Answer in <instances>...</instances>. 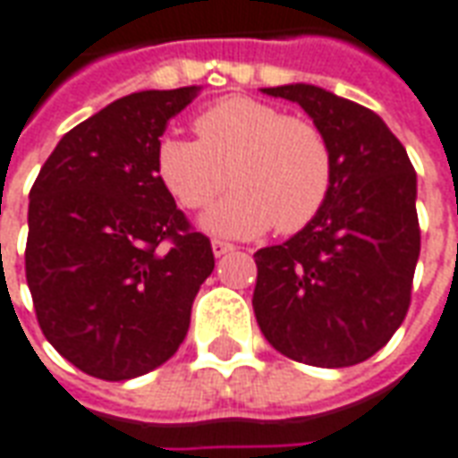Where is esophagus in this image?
<instances>
[{
  "instance_id": "34e87169",
  "label": "esophagus",
  "mask_w": 458,
  "mask_h": 458,
  "mask_svg": "<svg viewBox=\"0 0 458 458\" xmlns=\"http://www.w3.org/2000/svg\"><path fill=\"white\" fill-rule=\"evenodd\" d=\"M210 248H213V255H216V258H223V255H228V252L235 250V248H233L230 242H225V240H213Z\"/></svg>"
}]
</instances>
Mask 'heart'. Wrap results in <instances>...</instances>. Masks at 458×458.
Wrapping results in <instances>:
<instances>
[{
  "label": "heart",
  "mask_w": 458,
  "mask_h": 458,
  "mask_svg": "<svg viewBox=\"0 0 458 458\" xmlns=\"http://www.w3.org/2000/svg\"><path fill=\"white\" fill-rule=\"evenodd\" d=\"M198 140L163 136L156 174L188 210L225 200L203 216V228L225 238L265 230L297 233L312 223L332 191L335 161L325 133L307 118L245 96L223 98L196 118Z\"/></svg>",
  "instance_id": "b5f03b06"
}]
</instances>
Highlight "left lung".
<instances>
[{"label": "left lung", "instance_id": "1", "mask_svg": "<svg viewBox=\"0 0 458 458\" xmlns=\"http://www.w3.org/2000/svg\"><path fill=\"white\" fill-rule=\"evenodd\" d=\"M302 106L332 148L327 203L255 252L252 310L275 350L312 367L369 360L404 322L419 260L417 174L369 108L312 84L262 89Z\"/></svg>", "mask_w": 458, "mask_h": 458}]
</instances>
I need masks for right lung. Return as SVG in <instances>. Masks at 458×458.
Returning a JSON list of instances; mask_svg holds the SVG:
<instances>
[{
	"label": "right lung",
	"instance_id": "1",
	"mask_svg": "<svg viewBox=\"0 0 458 458\" xmlns=\"http://www.w3.org/2000/svg\"><path fill=\"white\" fill-rule=\"evenodd\" d=\"M200 91H139L64 136L29 193L27 284L51 347L123 382L174 357L216 267L156 174L168 121Z\"/></svg>",
	"mask_w": 458,
	"mask_h": 458
}]
</instances>
